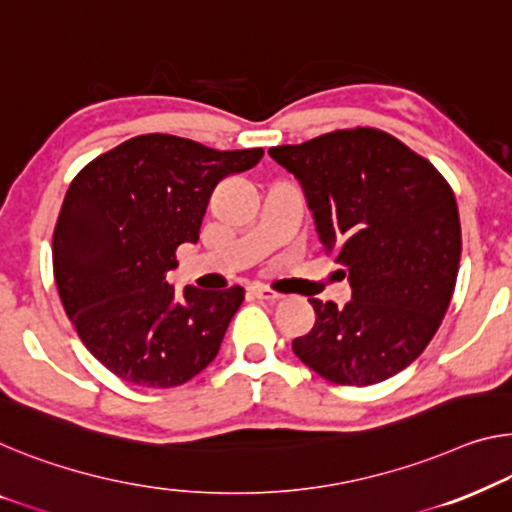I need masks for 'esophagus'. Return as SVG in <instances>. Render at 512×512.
Segmentation results:
<instances>
[{"instance_id":"34e87169","label":"esophagus","mask_w":512,"mask_h":512,"mask_svg":"<svg viewBox=\"0 0 512 512\" xmlns=\"http://www.w3.org/2000/svg\"><path fill=\"white\" fill-rule=\"evenodd\" d=\"M248 294L253 296V299L269 301V303H276V301H280V299H282V296H280L278 292H273V289L264 287V285H253V287H248Z\"/></svg>"}]
</instances>
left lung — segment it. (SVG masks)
<instances>
[{
	"label": "left lung",
	"mask_w": 512,
	"mask_h": 512,
	"mask_svg": "<svg viewBox=\"0 0 512 512\" xmlns=\"http://www.w3.org/2000/svg\"><path fill=\"white\" fill-rule=\"evenodd\" d=\"M301 183L319 241L338 253L352 301L310 299L315 326L292 342L319 377L370 386L421 356L460 269L455 195L432 163L377 128L269 149Z\"/></svg>",
	"instance_id": "obj_1"
}]
</instances>
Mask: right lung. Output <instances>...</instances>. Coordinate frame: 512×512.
Instances as JSON below:
<instances>
[{
  "mask_svg": "<svg viewBox=\"0 0 512 512\" xmlns=\"http://www.w3.org/2000/svg\"><path fill=\"white\" fill-rule=\"evenodd\" d=\"M174 135H137L82 170L61 204L52 264L64 310L114 375L174 388L216 358L243 287L174 294L167 271L181 243L200 241L213 188L262 160Z\"/></svg>",
  "mask_w": 512,
  "mask_h": 512,
  "instance_id": "obj_1",
  "label": "right lung"
}]
</instances>
